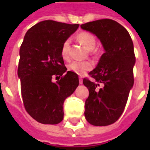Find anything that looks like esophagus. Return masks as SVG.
<instances>
[{
  "label": "esophagus",
  "instance_id": "1",
  "mask_svg": "<svg viewBox=\"0 0 150 150\" xmlns=\"http://www.w3.org/2000/svg\"><path fill=\"white\" fill-rule=\"evenodd\" d=\"M79 83H80V84L83 83V79H82V77H79Z\"/></svg>",
  "mask_w": 150,
  "mask_h": 150
}]
</instances>
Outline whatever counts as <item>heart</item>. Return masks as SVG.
<instances>
[{"label": "heart", "mask_w": 150, "mask_h": 150, "mask_svg": "<svg viewBox=\"0 0 150 150\" xmlns=\"http://www.w3.org/2000/svg\"><path fill=\"white\" fill-rule=\"evenodd\" d=\"M77 40L81 43L83 46L88 50H92L96 45V38L90 33L83 31L77 35ZM69 50H70V40L67 39L62 42L61 46V55L64 59L69 58ZM93 65L91 62L85 61V62H79V61H73L67 67L68 71L74 72L78 75H83L87 71L91 70Z\"/></svg>", "instance_id": "obj_1"}]
</instances>
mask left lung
<instances>
[{
	"mask_svg": "<svg viewBox=\"0 0 150 150\" xmlns=\"http://www.w3.org/2000/svg\"><path fill=\"white\" fill-rule=\"evenodd\" d=\"M80 26L96 35L105 50L97 67L88 73L92 80H83L89 91L85 118L92 125H109L121 116L133 86V43L125 28L112 19L90 21Z\"/></svg>",
	"mask_w": 150,
	"mask_h": 150,
	"instance_id": "8db88e82",
	"label": "left lung"
}]
</instances>
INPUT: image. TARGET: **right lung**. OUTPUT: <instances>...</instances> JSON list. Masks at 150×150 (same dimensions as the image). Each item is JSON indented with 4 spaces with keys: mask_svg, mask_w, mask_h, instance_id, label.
Returning a JSON list of instances; mask_svg holds the SVG:
<instances>
[{
    "mask_svg": "<svg viewBox=\"0 0 150 150\" xmlns=\"http://www.w3.org/2000/svg\"><path fill=\"white\" fill-rule=\"evenodd\" d=\"M79 24L46 20L29 30L20 47L18 75L23 104L38 122L56 125L63 119V103L79 86L78 75L67 71L61 55L62 42ZM61 79L56 83L52 77Z\"/></svg>",
    "mask_w": 150,
    "mask_h": 150,
    "instance_id": "right-lung-1",
    "label": "right lung"
}]
</instances>
